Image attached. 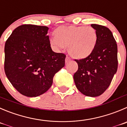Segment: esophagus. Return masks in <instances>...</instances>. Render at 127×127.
Segmentation results:
<instances>
[{
	"instance_id": "esophagus-1",
	"label": "esophagus",
	"mask_w": 127,
	"mask_h": 127,
	"mask_svg": "<svg viewBox=\"0 0 127 127\" xmlns=\"http://www.w3.org/2000/svg\"><path fill=\"white\" fill-rule=\"evenodd\" d=\"M70 60H71V59H70V58L69 57H68V56L66 57V59H65V63H66V64H68V63L70 61Z\"/></svg>"
}]
</instances>
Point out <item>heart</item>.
<instances>
[{"label": "heart", "mask_w": 127, "mask_h": 127, "mask_svg": "<svg viewBox=\"0 0 127 127\" xmlns=\"http://www.w3.org/2000/svg\"><path fill=\"white\" fill-rule=\"evenodd\" d=\"M50 42L57 49L68 47L70 55L82 59L90 56L97 42V32L92 27L60 26L54 32Z\"/></svg>", "instance_id": "b5f03b06"}]
</instances>
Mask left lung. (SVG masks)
Returning <instances> with one entry per match:
<instances>
[{
    "label": "left lung",
    "mask_w": 127,
    "mask_h": 127,
    "mask_svg": "<svg viewBox=\"0 0 127 127\" xmlns=\"http://www.w3.org/2000/svg\"><path fill=\"white\" fill-rule=\"evenodd\" d=\"M97 32V42L92 54L75 60L78 70L73 75L77 89L86 96L102 95L110 85L118 68L117 44L110 29L103 25L91 24Z\"/></svg>",
    "instance_id": "left-lung-1"
}]
</instances>
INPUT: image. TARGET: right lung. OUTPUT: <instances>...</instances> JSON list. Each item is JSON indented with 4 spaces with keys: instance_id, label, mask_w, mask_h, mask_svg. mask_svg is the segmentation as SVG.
<instances>
[{
    "instance_id": "right-lung-1",
    "label": "right lung",
    "mask_w": 127,
    "mask_h": 127,
    "mask_svg": "<svg viewBox=\"0 0 127 127\" xmlns=\"http://www.w3.org/2000/svg\"><path fill=\"white\" fill-rule=\"evenodd\" d=\"M49 28L24 24L17 27L5 44V73L23 95L37 96L52 86L57 72L65 66L66 55L50 47Z\"/></svg>"
}]
</instances>
